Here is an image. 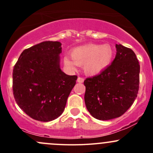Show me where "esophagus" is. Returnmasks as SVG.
I'll return each instance as SVG.
<instances>
[{
	"label": "esophagus",
	"instance_id": "obj_1",
	"mask_svg": "<svg viewBox=\"0 0 153 153\" xmlns=\"http://www.w3.org/2000/svg\"><path fill=\"white\" fill-rule=\"evenodd\" d=\"M84 79L83 78H81V77H78V79H77V82L78 83H83L84 82Z\"/></svg>",
	"mask_w": 153,
	"mask_h": 153
}]
</instances>
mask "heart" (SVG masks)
Instances as JSON below:
<instances>
[{"label":"heart","mask_w":153,"mask_h":153,"mask_svg":"<svg viewBox=\"0 0 153 153\" xmlns=\"http://www.w3.org/2000/svg\"><path fill=\"white\" fill-rule=\"evenodd\" d=\"M114 55L115 51L109 44H86L72 49L71 58H64V64L71 70H75L77 65H84V72L93 76L101 74L110 66Z\"/></svg>","instance_id":"b5f03b06"}]
</instances>
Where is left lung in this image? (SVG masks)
I'll use <instances>...</instances> for the list:
<instances>
[{
    "mask_svg": "<svg viewBox=\"0 0 153 153\" xmlns=\"http://www.w3.org/2000/svg\"><path fill=\"white\" fill-rule=\"evenodd\" d=\"M116 55L111 65L98 75L84 81V101L94 118L106 121L127 111L139 89L140 65L135 52L116 44Z\"/></svg>",
    "mask_w": 153,
    "mask_h": 153,
    "instance_id": "1",
    "label": "left lung"
}]
</instances>
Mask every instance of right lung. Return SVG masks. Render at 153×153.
<instances>
[{"label":"right lung","mask_w":153,"mask_h":153,"mask_svg":"<svg viewBox=\"0 0 153 153\" xmlns=\"http://www.w3.org/2000/svg\"><path fill=\"white\" fill-rule=\"evenodd\" d=\"M61 44L44 41L23 51L12 73L17 104L33 119L48 122L64 112L78 77L60 67Z\"/></svg>","instance_id":"add662e5"}]
</instances>
